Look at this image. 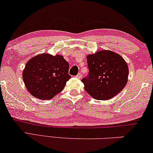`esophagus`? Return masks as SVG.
<instances>
[{"instance_id": "esophagus-1", "label": "esophagus", "mask_w": 153, "mask_h": 153, "mask_svg": "<svg viewBox=\"0 0 153 153\" xmlns=\"http://www.w3.org/2000/svg\"><path fill=\"white\" fill-rule=\"evenodd\" d=\"M76 77H77V79H81V77H82V75H81L80 73H79V74H77Z\"/></svg>"}]
</instances>
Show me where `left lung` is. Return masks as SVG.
<instances>
[{
    "label": "left lung",
    "mask_w": 153,
    "mask_h": 153,
    "mask_svg": "<svg viewBox=\"0 0 153 153\" xmlns=\"http://www.w3.org/2000/svg\"><path fill=\"white\" fill-rule=\"evenodd\" d=\"M89 73L83 78L84 89L98 100H108L120 93L128 82V67L122 56L102 50L86 57Z\"/></svg>",
    "instance_id": "left-lung-1"
}]
</instances>
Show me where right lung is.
Instances as JSON below:
<instances>
[{
  "label": "right lung",
  "mask_w": 153,
  "mask_h": 153,
  "mask_svg": "<svg viewBox=\"0 0 153 153\" xmlns=\"http://www.w3.org/2000/svg\"><path fill=\"white\" fill-rule=\"evenodd\" d=\"M69 68V63L62 56L39 54L28 60L22 72V79L33 97L50 100L63 90L70 79Z\"/></svg>",
  "instance_id": "right-lung-1"
}]
</instances>
